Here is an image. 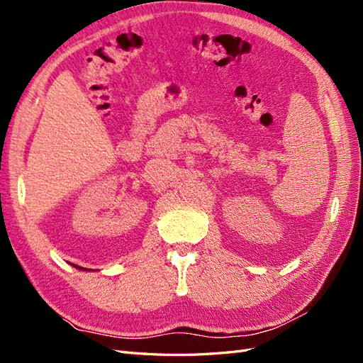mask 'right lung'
I'll return each mask as SVG.
<instances>
[{
	"label": "right lung",
	"instance_id": "obj_1",
	"mask_svg": "<svg viewBox=\"0 0 363 363\" xmlns=\"http://www.w3.org/2000/svg\"><path fill=\"white\" fill-rule=\"evenodd\" d=\"M75 268H79V269H84V268H82V267H77V265H74Z\"/></svg>",
	"mask_w": 363,
	"mask_h": 363
}]
</instances>
